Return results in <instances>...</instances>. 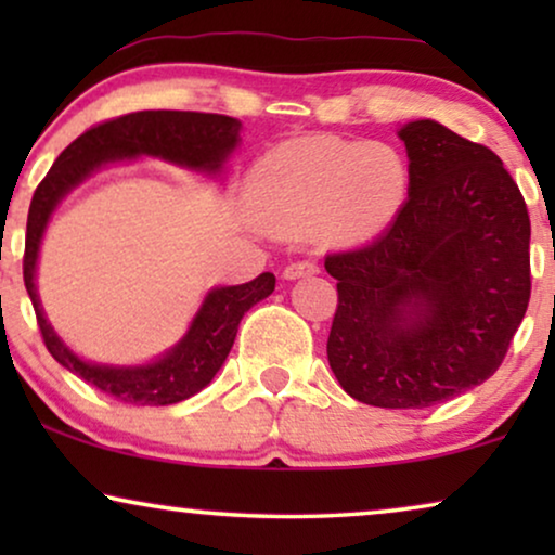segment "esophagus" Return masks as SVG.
I'll return each instance as SVG.
<instances>
[{
  "label": "esophagus",
  "mask_w": 555,
  "mask_h": 555,
  "mask_svg": "<svg viewBox=\"0 0 555 555\" xmlns=\"http://www.w3.org/2000/svg\"><path fill=\"white\" fill-rule=\"evenodd\" d=\"M318 272V264L313 260H298V262H291L287 268L283 270V278L285 280H298V278H310Z\"/></svg>",
  "instance_id": "1"
}]
</instances>
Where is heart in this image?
Segmentation results:
<instances>
[{
	"label": "heart",
	"instance_id": "b5f03b06",
	"mask_svg": "<svg viewBox=\"0 0 555 555\" xmlns=\"http://www.w3.org/2000/svg\"><path fill=\"white\" fill-rule=\"evenodd\" d=\"M253 194L275 230H323L333 240L374 237L397 217L406 171L391 149L333 135L295 139L264 154L253 169Z\"/></svg>",
	"mask_w": 555,
	"mask_h": 555
}]
</instances>
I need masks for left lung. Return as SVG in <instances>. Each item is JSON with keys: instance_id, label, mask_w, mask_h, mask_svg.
<instances>
[{"instance_id": "obj_1", "label": "left lung", "mask_w": 555, "mask_h": 555, "mask_svg": "<svg viewBox=\"0 0 555 555\" xmlns=\"http://www.w3.org/2000/svg\"><path fill=\"white\" fill-rule=\"evenodd\" d=\"M409 199L338 280L328 363L348 397L424 409L488 382L530 300V217L503 162L435 120L399 131Z\"/></svg>"}]
</instances>
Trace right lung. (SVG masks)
I'll return each instance as SVG.
<instances>
[{"mask_svg": "<svg viewBox=\"0 0 555 555\" xmlns=\"http://www.w3.org/2000/svg\"><path fill=\"white\" fill-rule=\"evenodd\" d=\"M240 120L219 113L194 111H139L126 116L108 118L103 124L90 126L80 133L57 162L52 164L40 184L35 189L33 204L27 215L25 257H22V275L33 300L37 325H40L44 348L60 366L73 371L82 382L101 389L108 397L135 406H169L202 391L222 366L227 353L237 336L242 315L255 302L275 291V275L262 272L260 278L245 285L217 287L207 295L192 328L177 348H171L164 359L149 366L113 369L86 363L55 336L50 323L44 321L40 300L35 291V262L37 249L52 209L57 202L80 184L90 171L105 162L133 158L141 154L162 156L166 162L192 166V169L217 171L230 151L237 146Z\"/></svg>", "mask_w": 555, "mask_h": 555, "instance_id": "right-lung-1", "label": "right lung"}]
</instances>
